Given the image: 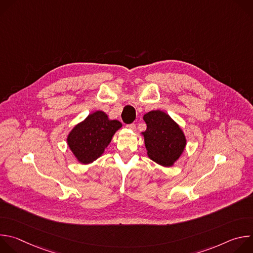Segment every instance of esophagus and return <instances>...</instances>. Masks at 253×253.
Returning <instances> with one entry per match:
<instances>
[{
    "label": "esophagus",
    "mask_w": 253,
    "mask_h": 253,
    "mask_svg": "<svg viewBox=\"0 0 253 253\" xmlns=\"http://www.w3.org/2000/svg\"><path fill=\"white\" fill-rule=\"evenodd\" d=\"M127 128H129V129H131V130L135 131V130H136V125H135L134 123H132V124H129V125H127Z\"/></svg>",
    "instance_id": "obj_1"
}]
</instances>
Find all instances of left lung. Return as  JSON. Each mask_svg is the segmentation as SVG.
<instances>
[{
    "label": "left lung",
    "mask_w": 253,
    "mask_h": 253,
    "mask_svg": "<svg viewBox=\"0 0 253 253\" xmlns=\"http://www.w3.org/2000/svg\"><path fill=\"white\" fill-rule=\"evenodd\" d=\"M147 125L142 132L148 157L162 166H172L186 146V137L179 125L165 112L153 110L143 116Z\"/></svg>",
    "instance_id": "8db88e82"
}]
</instances>
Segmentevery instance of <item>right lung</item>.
Segmentation results:
<instances>
[{"label":"right lung","instance_id":"right-lung-1","mask_svg":"<svg viewBox=\"0 0 253 253\" xmlns=\"http://www.w3.org/2000/svg\"><path fill=\"white\" fill-rule=\"evenodd\" d=\"M121 127L118 120H110L105 112L96 111L71 130L67 143L80 163L89 164L104 153Z\"/></svg>","mask_w":253,"mask_h":253}]
</instances>
